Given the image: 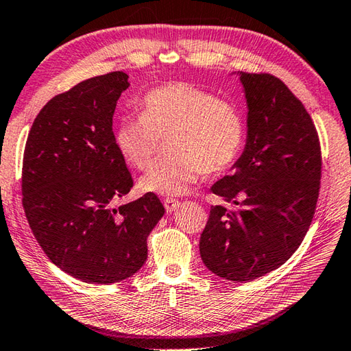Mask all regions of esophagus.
I'll list each match as a JSON object with an SVG mask.
<instances>
[{
	"instance_id": "1",
	"label": "esophagus",
	"mask_w": 351,
	"mask_h": 351,
	"mask_svg": "<svg viewBox=\"0 0 351 351\" xmlns=\"http://www.w3.org/2000/svg\"><path fill=\"white\" fill-rule=\"evenodd\" d=\"M179 206V200L178 199H173V197H167L165 200V208L167 213H173V210Z\"/></svg>"
}]
</instances>
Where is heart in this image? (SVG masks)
<instances>
[{
  "label": "heart",
  "mask_w": 351,
  "mask_h": 351,
  "mask_svg": "<svg viewBox=\"0 0 351 351\" xmlns=\"http://www.w3.org/2000/svg\"><path fill=\"white\" fill-rule=\"evenodd\" d=\"M172 156L158 161L141 179L143 191L182 194L205 173L223 172L236 161L245 138L238 106L190 82L151 89L141 101V117H122L115 145L130 166L148 169L161 138Z\"/></svg>",
  "instance_id": "obj_1"
}]
</instances>
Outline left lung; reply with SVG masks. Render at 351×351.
<instances>
[{
  "label": "left lung",
  "instance_id": "1",
  "mask_svg": "<svg viewBox=\"0 0 351 351\" xmlns=\"http://www.w3.org/2000/svg\"><path fill=\"white\" fill-rule=\"evenodd\" d=\"M248 138L234 172L213 193L238 205L210 208L200 256L210 272L243 282L284 265L311 226L320 193L322 148L309 113L269 73H241Z\"/></svg>",
  "mask_w": 351,
  "mask_h": 351
}]
</instances>
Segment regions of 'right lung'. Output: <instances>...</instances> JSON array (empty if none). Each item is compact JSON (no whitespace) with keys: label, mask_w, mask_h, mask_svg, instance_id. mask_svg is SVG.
I'll return each mask as SVG.
<instances>
[{"label":"right lung","mask_w":351,"mask_h":351,"mask_svg":"<svg viewBox=\"0 0 351 351\" xmlns=\"http://www.w3.org/2000/svg\"><path fill=\"white\" fill-rule=\"evenodd\" d=\"M127 79L112 71L55 95L32 122L23 151L22 206L31 232L52 263L89 284L134 275L165 215L154 193L115 206L133 186L112 130Z\"/></svg>","instance_id":"1"}]
</instances>
